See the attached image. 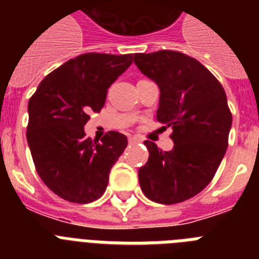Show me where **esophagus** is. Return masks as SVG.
<instances>
[{
  "label": "esophagus",
  "instance_id": "34e87169",
  "mask_svg": "<svg viewBox=\"0 0 259 259\" xmlns=\"http://www.w3.org/2000/svg\"><path fill=\"white\" fill-rule=\"evenodd\" d=\"M140 141L141 140L137 136H132V137H130V139H128V143L131 144V145H134V144H137V143H140Z\"/></svg>",
  "mask_w": 259,
  "mask_h": 259
}]
</instances>
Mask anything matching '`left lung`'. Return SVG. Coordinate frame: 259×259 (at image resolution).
<instances>
[{"label": "left lung", "instance_id": "8db88e82", "mask_svg": "<svg viewBox=\"0 0 259 259\" xmlns=\"http://www.w3.org/2000/svg\"><path fill=\"white\" fill-rule=\"evenodd\" d=\"M135 65L159 87L157 120L171 127L174 148L146 140L148 162L139 170L141 191L164 205L200 193L212 180L228 146L232 114L218 79L197 59L175 50L136 53Z\"/></svg>", "mask_w": 259, "mask_h": 259}]
</instances>
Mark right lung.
Here are the masks:
<instances>
[{
  "mask_svg": "<svg viewBox=\"0 0 259 259\" xmlns=\"http://www.w3.org/2000/svg\"><path fill=\"white\" fill-rule=\"evenodd\" d=\"M132 63V54L85 53L50 72L28 102L27 141L36 171L48 188L70 202H93L128 141L109 131L87 139L89 113H100L107 89Z\"/></svg>",
  "mask_w": 259,
  "mask_h": 259,
  "instance_id": "add662e5",
  "label": "right lung"
}]
</instances>
